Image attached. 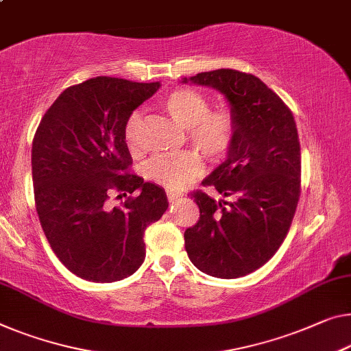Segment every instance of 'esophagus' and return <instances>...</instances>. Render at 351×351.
<instances>
[{"label": "esophagus", "instance_id": "1", "mask_svg": "<svg viewBox=\"0 0 351 351\" xmlns=\"http://www.w3.org/2000/svg\"><path fill=\"white\" fill-rule=\"evenodd\" d=\"M182 197V193L180 192H173V191H167V198H169L170 203H173L176 200H180V198Z\"/></svg>", "mask_w": 351, "mask_h": 351}]
</instances>
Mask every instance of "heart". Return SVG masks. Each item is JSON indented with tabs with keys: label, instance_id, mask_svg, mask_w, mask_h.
Returning <instances> with one entry per match:
<instances>
[{
	"label": "heart",
	"instance_id": "heart-1",
	"mask_svg": "<svg viewBox=\"0 0 351 351\" xmlns=\"http://www.w3.org/2000/svg\"><path fill=\"white\" fill-rule=\"evenodd\" d=\"M162 102L175 121L187 129V138L193 148L211 162H221L226 158L238 132V119L232 108L209 110L208 97L192 88H178L167 94ZM140 124L142 114L134 112L124 128L125 143L132 151L138 143ZM146 170L149 180L158 184L167 189H181L203 173V162L197 153L187 151L154 158Z\"/></svg>",
	"mask_w": 351,
	"mask_h": 351
}]
</instances>
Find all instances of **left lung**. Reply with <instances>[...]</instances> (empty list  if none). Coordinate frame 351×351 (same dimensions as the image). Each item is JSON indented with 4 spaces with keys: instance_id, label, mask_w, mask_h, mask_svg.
<instances>
[{
    "instance_id": "1",
    "label": "left lung",
    "mask_w": 351,
    "mask_h": 351,
    "mask_svg": "<svg viewBox=\"0 0 351 351\" xmlns=\"http://www.w3.org/2000/svg\"><path fill=\"white\" fill-rule=\"evenodd\" d=\"M189 80L227 97L238 132L227 159L202 182L228 202L191 193L200 217L184 232L186 252L202 273L237 279L263 266L290 230L301 193L296 123L284 101L252 74L217 69Z\"/></svg>"
}]
</instances>
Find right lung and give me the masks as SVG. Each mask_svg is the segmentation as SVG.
Instances as JSON below:
<instances>
[{
	"label": "right lung",
	"mask_w": 351,
	"mask_h": 351,
	"mask_svg": "<svg viewBox=\"0 0 351 351\" xmlns=\"http://www.w3.org/2000/svg\"><path fill=\"white\" fill-rule=\"evenodd\" d=\"M160 83L96 77L69 86L51 104L33 138L34 202L51 250L71 273L117 282L145 260V230L169 208L162 187L129 173L124 137L135 108ZM113 193H130L112 208Z\"/></svg>",
	"instance_id": "obj_1"
}]
</instances>
